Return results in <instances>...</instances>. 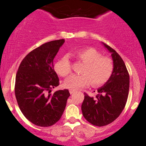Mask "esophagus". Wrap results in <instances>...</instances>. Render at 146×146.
Masks as SVG:
<instances>
[{
	"instance_id": "1",
	"label": "esophagus",
	"mask_w": 146,
	"mask_h": 146,
	"mask_svg": "<svg viewBox=\"0 0 146 146\" xmlns=\"http://www.w3.org/2000/svg\"><path fill=\"white\" fill-rule=\"evenodd\" d=\"M69 92H70V93L71 94V95H72V94L74 93V92H75V90H69Z\"/></svg>"
}]
</instances>
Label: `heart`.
I'll use <instances>...</instances> for the list:
<instances>
[{"label": "heart", "instance_id": "1", "mask_svg": "<svg viewBox=\"0 0 146 146\" xmlns=\"http://www.w3.org/2000/svg\"><path fill=\"white\" fill-rule=\"evenodd\" d=\"M79 61L85 65L82 70V75H73L65 81L66 88L77 90L92 85L100 87L109 81L112 76L114 64L112 60L102 56L100 51L92 47L80 48L75 52ZM55 71L61 77H67L72 72V65L67 56L60 58L54 65Z\"/></svg>", "mask_w": 146, "mask_h": 146}]
</instances>
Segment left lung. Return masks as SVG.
<instances>
[{
    "mask_svg": "<svg viewBox=\"0 0 146 146\" xmlns=\"http://www.w3.org/2000/svg\"><path fill=\"white\" fill-rule=\"evenodd\" d=\"M103 44L111 54L114 64L112 76L107 83L98 88L97 99L84 93L81 106L85 119L98 126L110 124L118 118L126 105L129 90V74L123 59L110 46Z\"/></svg>",
    "mask_w": 146,
    "mask_h": 146,
    "instance_id": "left-lung-1",
    "label": "left lung"
}]
</instances>
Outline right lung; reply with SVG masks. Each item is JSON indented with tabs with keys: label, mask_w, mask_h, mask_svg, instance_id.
Instances as JSON below:
<instances>
[{
	"label": "right lung",
	"mask_w": 146,
	"mask_h": 146,
	"mask_svg": "<svg viewBox=\"0 0 146 146\" xmlns=\"http://www.w3.org/2000/svg\"><path fill=\"white\" fill-rule=\"evenodd\" d=\"M65 40L51 41L32 50L23 58L15 77V93L22 113L36 126L48 127L62 116L70 96L68 90L51 89L59 85L54 57Z\"/></svg>",
	"instance_id": "obj_1"
}]
</instances>
